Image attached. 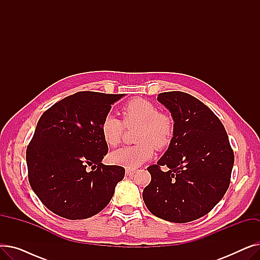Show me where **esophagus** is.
I'll use <instances>...</instances> for the list:
<instances>
[{"label":"esophagus","mask_w":260,"mask_h":260,"mask_svg":"<svg viewBox=\"0 0 260 260\" xmlns=\"http://www.w3.org/2000/svg\"><path fill=\"white\" fill-rule=\"evenodd\" d=\"M135 173H136V170H131V169H127V170H126V175H127L128 177H133V176L135 175Z\"/></svg>","instance_id":"esophagus-1"}]
</instances>
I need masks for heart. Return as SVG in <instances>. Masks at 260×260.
Returning <instances> with one entry per match:
<instances>
[{"instance_id":"1","label":"heart","mask_w":260,"mask_h":260,"mask_svg":"<svg viewBox=\"0 0 260 260\" xmlns=\"http://www.w3.org/2000/svg\"><path fill=\"white\" fill-rule=\"evenodd\" d=\"M123 122L126 127L139 125L136 132V145L121 147L109 155V161L116 166L131 170L137 169L154 156V147L163 149L170 145L174 136V121L156 105L145 99L137 98L125 103L121 108ZM124 126L116 116L108 114L101 123V135L109 146L121 141Z\"/></svg>"}]
</instances>
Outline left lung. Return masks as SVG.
Returning a JSON list of instances; mask_svg holds the SVG:
<instances>
[{
	"label": "left lung",
	"mask_w": 260,
	"mask_h": 260,
	"mask_svg": "<svg viewBox=\"0 0 260 260\" xmlns=\"http://www.w3.org/2000/svg\"><path fill=\"white\" fill-rule=\"evenodd\" d=\"M157 100L174 120V136L142 197L148 211L163 220L184 223L207 215L224 196L234 153L221 121L193 95L167 91ZM170 170L162 172L160 166Z\"/></svg>",
	"instance_id": "1"
}]
</instances>
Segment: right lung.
<instances>
[{
  "label": "right lung",
  "instance_id": "1",
  "mask_svg": "<svg viewBox=\"0 0 260 260\" xmlns=\"http://www.w3.org/2000/svg\"><path fill=\"white\" fill-rule=\"evenodd\" d=\"M124 93L79 91L41 116L27 146L28 180L44 206L71 220L85 219L111 201L125 170L104 166L101 123Z\"/></svg>",
  "mask_w": 260,
  "mask_h": 260
}]
</instances>
